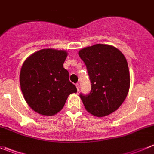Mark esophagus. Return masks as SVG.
Returning <instances> with one entry per match:
<instances>
[{
  "instance_id": "34e87169",
  "label": "esophagus",
  "mask_w": 154,
  "mask_h": 154,
  "mask_svg": "<svg viewBox=\"0 0 154 154\" xmlns=\"http://www.w3.org/2000/svg\"><path fill=\"white\" fill-rule=\"evenodd\" d=\"M76 87L77 88V91H79V89H80V84L79 83H76Z\"/></svg>"
}]
</instances>
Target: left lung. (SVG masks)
<instances>
[{"label":"left lung","mask_w":154,"mask_h":154,"mask_svg":"<svg viewBox=\"0 0 154 154\" xmlns=\"http://www.w3.org/2000/svg\"><path fill=\"white\" fill-rule=\"evenodd\" d=\"M91 88L80 94L87 111L103 117L117 110L125 101L130 88V71L124 54L112 45L97 44L80 50Z\"/></svg>","instance_id":"1"}]
</instances>
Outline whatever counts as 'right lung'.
<instances>
[{
    "label": "right lung",
    "instance_id": "obj_1",
    "mask_svg": "<svg viewBox=\"0 0 154 154\" xmlns=\"http://www.w3.org/2000/svg\"><path fill=\"white\" fill-rule=\"evenodd\" d=\"M66 51L42 49L30 55L23 63L20 86L30 108L40 115L51 116L64 106L68 95L77 92L63 68Z\"/></svg>",
    "mask_w": 154,
    "mask_h": 154
}]
</instances>
